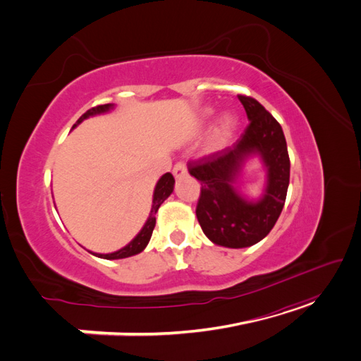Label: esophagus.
<instances>
[{
    "instance_id": "1",
    "label": "esophagus",
    "mask_w": 361,
    "mask_h": 361,
    "mask_svg": "<svg viewBox=\"0 0 361 361\" xmlns=\"http://www.w3.org/2000/svg\"><path fill=\"white\" fill-rule=\"evenodd\" d=\"M173 176L176 179H182L187 176V166H185V162H178L176 166L173 167Z\"/></svg>"
}]
</instances>
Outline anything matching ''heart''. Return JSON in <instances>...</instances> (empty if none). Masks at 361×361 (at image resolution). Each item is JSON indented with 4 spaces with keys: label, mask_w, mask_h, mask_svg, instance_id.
Returning a JSON list of instances; mask_svg holds the SVG:
<instances>
[{
    "label": "heart",
    "mask_w": 361,
    "mask_h": 361,
    "mask_svg": "<svg viewBox=\"0 0 361 361\" xmlns=\"http://www.w3.org/2000/svg\"><path fill=\"white\" fill-rule=\"evenodd\" d=\"M214 114V110L212 108H204L202 116L203 118H209L211 116ZM236 126V118L232 113H224L220 120H218L216 123V128H215V141L216 143H221V141H224L228 135L232 134V130L235 129Z\"/></svg>",
    "instance_id": "b5f03b06"
}]
</instances>
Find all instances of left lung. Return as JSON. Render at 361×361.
I'll list each match as a JSON object with an SVG mask.
<instances>
[{"instance_id": "left-lung-1", "label": "left lung", "mask_w": 361, "mask_h": 361, "mask_svg": "<svg viewBox=\"0 0 361 361\" xmlns=\"http://www.w3.org/2000/svg\"><path fill=\"white\" fill-rule=\"evenodd\" d=\"M250 120L236 143L188 162V171L202 183L199 224L216 245L245 248L262 241L274 227L286 202L290 161L286 138L277 120L250 96L239 94ZM259 156L267 169L262 197L248 201L235 179L247 159Z\"/></svg>"}]
</instances>
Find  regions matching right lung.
<instances>
[{
	"label": "right lung",
	"mask_w": 361,
	"mask_h": 361,
	"mask_svg": "<svg viewBox=\"0 0 361 361\" xmlns=\"http://www.w3.org/2000/svg\"><path fill=\"white\" fill-rule=\"evenodd\" d=\"M114 105L113 104H105V105H97V106H93L90 108L89 111H85L78 120H76V123L72 126V129L80 125L82 120L89 118L92 116H97V114H104V113H108L110 110H113ZM173 188H174V178L171 173H166L162 174L161 179L157 182V187H155V191H154V200H152V209H150V214H149V218L146 224L143 226V228H141L140 233L130 241L128 245H125L123 248H120L117 251H114V253H108V255H101V253H93V251H90V253L93 256H97L101 259H108V260H114V259H125V257H130V256H135L138 253H141L146 248V245L149 244L150 241V236H152V232H154L155 228V224H157V212L159 209V206L164 203V200H166L169 195L173 192Z\"/></svg>",
	"instance_id": "obj_1"
}]
</instances>
